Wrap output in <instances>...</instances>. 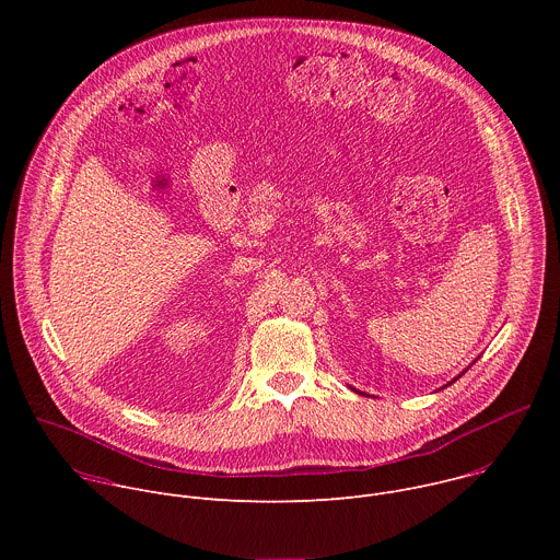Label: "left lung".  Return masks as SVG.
I'll use <instances>...</instances> for the list:
<instances>
[{"label":"left lung","mask_w":560,"mask_h":560,"mask_svg":"<svg viewBox=\"0 0 560 560\" xmlns=\"http://www.w3.org/2000/svg\"><path fill=\"white\" fill-rule=\"evenodd\" d=\"M458 376H460V374H458ZM458 376H456V378H458ZM456 378H454V381H456Z\"/></svg>","instance_id":"8db88e82"}]
</instances>
